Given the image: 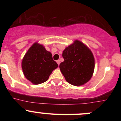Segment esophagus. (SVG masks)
<instances>
[{"label":"esophagus","instance_id":"esophagus-1","mask_svg":"<svg viewBox=\"0 0 121 121\" xmlns=\"http://www.w3.org/2000/svg\"><path fill=\"white\" fill-rule=\"evenodd\" d=\"M56 62H57V64H58V65H60V61L59 60H58L56 61Z\"/></svg>","mask_w":121,"mask_h":121}]
</instances>
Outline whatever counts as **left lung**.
Returning <instances> with one entry per match:
<instances>
[{"label":"left lung","instance_id":"1","mask_svg":"<svg viewBox=\"0 0 121 121\" xmlns=\"http://www.w3.org/2000/svg\"><path fill=\"white\" fill-rule=\"evenodd\" d=\"M64 61L60 64L61 72L70 84L80 86L88 82L93 75L95 59L91 50L76 40L63 52Z\"/></svg>","mask_w":121,"mask_h":121}]
</instances>
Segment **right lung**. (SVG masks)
Returning <instances> with one entry per match:
<instances>
[{
  "label": "right lung",
  "instance_id": "1",
  "mask_svg": "<svg viewBox=\"0 0 121 121\" xmlns=\"http://www.w3.org/2000/svg\"><path fill=\"white\" fill-rule=\"evenodd\" d=\"M58 67L53 60L52 53L38 42L29 48L22 62L24 75L35 85L46 82L53 71Z\"/></svg>",
  "mask_w": 121,
  "mask_h": 121
}]
</instances>
